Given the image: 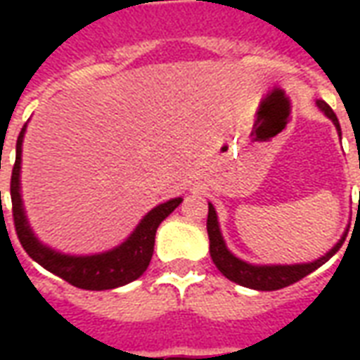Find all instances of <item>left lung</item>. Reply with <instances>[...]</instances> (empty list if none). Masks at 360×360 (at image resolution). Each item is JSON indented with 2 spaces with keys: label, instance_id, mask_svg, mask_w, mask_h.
Returning a JSON list of instances; mask_svg holds the SVG:
<instances>
[{
  "label": "left lung",
  "instance_id": "1",
  "mask_svg": "<svg viewBox=\"0 0 360 360\" xmlns=\"http://www.w3.org/2000/svg\"><path fill=\"white\" fill-rule=\"evenodd\" d=\"M316 105L320 110L324 111L328 117L332 119L333 125L338 127V131L341 134L340 121L335 117L333 110L322 100H318ZM360 206V204H359ZM206 229H208V237H210V257L214 260V264L218 266V270L226 276L227 279H231L235 283H239L243 287H250V289H258V291H276V289H281V287H287L299 281L304 276H309L310 271H314L316 268H320L322 264H326L330 258L341 249V245L347 237V231L341 237V241L333 247L326 257H322L320 260H314L310 264H293V266H252L243 262L237 257H233L229 250H227L226 243L221 239V233H219L218 226V216H216V210L214 206L208 204V221H206Z\"/></svg>",
  "mask_w": 360,
  "mask_h": 360
}]
</instances>
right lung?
Wrapping results in <instances>:
<instances>
[{"label": "right lung", "mask_w": 360, "mask_h": 360, "mask_svg": "<svg viewBox=\"0 0 360 360\" xmlns=\"http://www.w3.org/2000/svg\"><path fill=\"white\" fill-rule=\"evenodd\" d=\"M25 129L27 125L20 129L19 139H17V158H15L11 173V204L15 231H17V237H19L22 249L27 250L28 257L44 266L48 271L65 279L67 283L79 287V289H89V291L115 289V287L125 285V283H131L136 278H141L148 268L150 258L154 252L158 226L183 202V198H173V200L156 206L154 210H150L139 224V227L134 229L133 235L123 245H119L117 249L110 250V252L92 255V257H69V255L56 252V250L44 247L42 243L36 239L34 233L30 231L25 210H22L19 173Z\"/></svg>", "instance_id": "obj_1"}]
</instances>
